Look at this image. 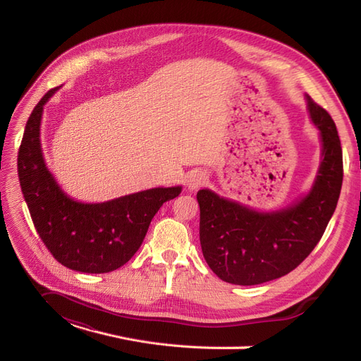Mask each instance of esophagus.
I'll return each instance as SVG.
<instances>
[{"label": "esophagus", "mask_w": 361, "mask_h": 361, "mask_svg": "<svg viewBox=\"0 0 361 361\" xmlns=\"http://www.w3.org/2000/svg\"><path fill=\"white\" fill-rule=\"evenodd\" d=\"M206 182V174L203 171H192L188 178V187L190 190H197L203 187Z\"/></svg>", "instance_id": "1"}]
</instances>
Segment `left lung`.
<instances>
[{
  "label": "left lung",
  "mask_w": 361,
  "mask_h": 361,
  "mask_svg": "<svg viewBox=\"0 0 361 361\" xmlns=\"http://www.w3.org/2000/svg\"><path fill=\"white\" fill-rule=\"evenodd\" d=\"M321 130L322 161L310 192L286 209L257 212L200 190V245L207 265L223 281L253 286L289 274L321 241L334 214L343 180L341 138L334 120L307 94Z\"/></svg>",
  "instance_id": "obj_1"
}]
</instances>
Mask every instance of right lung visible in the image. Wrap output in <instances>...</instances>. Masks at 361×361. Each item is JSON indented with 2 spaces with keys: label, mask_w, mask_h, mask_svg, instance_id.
Masks as SVG:
<instances>
[{
  "label": "right lung",
  "mask_w": 361,
  "mask_h": 361,
  "mask_svg": "<svg viewBox=\"0 0 361 361\" xmlns=\"http://www.w3.org/2000/svg\"><path fill=\"white\" fill-rule=\"evenodd\" d=\"M56 90L42 97L27 122L18 154L20 190L32 224L51 255L69 269L104 274L137 253L152 218L182 188H152L104 203L71 199L47 169L40 146L43 105Z\"/></svg>",
  "instance_id": "obj_1"
}]
</instances>
